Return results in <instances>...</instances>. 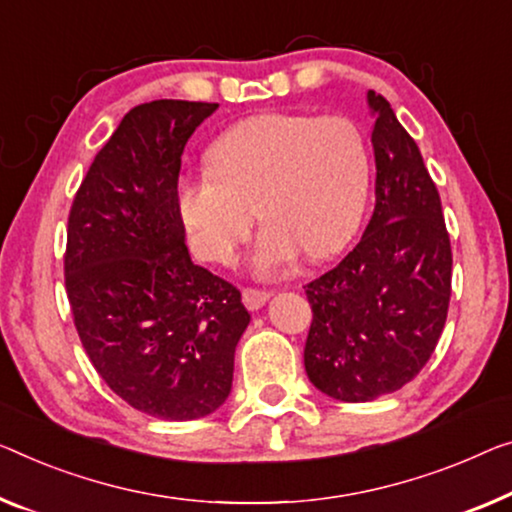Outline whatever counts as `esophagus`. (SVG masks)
<instances>
[{
  "instance_id": "1",
  "label": "esophagus",
  "mask_w": 512,
  "mask_h": 512,
  "mask_svg": "<svg viewBox=\"0 0 512 512\" xmlns=\"http://www.w3.org/2000/svg\"><path fill=\"white\" fill-rule=\"evenodd\" d=\"M269 299H271V292H266V289H255V287L243 289V303H246L250 310H259Z\"/></svg>"
}]
</instances>
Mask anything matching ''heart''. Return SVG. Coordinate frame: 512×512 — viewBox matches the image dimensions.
<instances>
[{
  "instance_id": "obj_1",
  "label": "heart",
  "mask_w": 512,
  "mask_h": 512,
  "mask_svg": "<svg viewBox=\"0 0 512 512\" xmlns=\"http://www.w3.org/2000/svg\"><path fill=\"white\" fill-rule=\"evenodd\" d=\"M370 188L368 140L345 114L271 112L213 142L209 170L183 174L179 216L197 257L230 264L262 223L253 266L287 269L303 250L326 259L352 239Z\"/></svg>"
}]
</instances>
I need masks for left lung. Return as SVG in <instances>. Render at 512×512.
I'll return each instance as SVG.
<instances>
[{
	"label": "left lung",
	"mask_w": 512,
	"mask_h": 512,
	"mask_svg": "<svg viewBox=\"0 0 512 512\" xmlns=\"http://www.w3.org/2000/svg\"><path fill=\"white\" fill-rule=\"evenodd\" d=\"M368 103L375 211L352 253L305 285V372L342 402H370L409 384L430 361L451 303L453 253L439 190L386 98L368 91Z\"/></svg>",
	"instance_id": "8db88e82"
}]
</instances>
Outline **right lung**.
<instances>
[{"label":"right lung","instance_id":"obj_1","mask_svg":"<svg viewBox=\"0 0 512 512\" xmlns=\"http://www.w3.org/2000/svg\"><path fill=\"white\" fill-rule=\"evenodd\" d=\"M218 103H142L121 119L68 213L64 280L91 365L121 400L165 421L216 411L250 315L232 282L190 262L177 207L181 154Z\"/></svg>","mask_w":512,"mask_h":512}]
</instances>
